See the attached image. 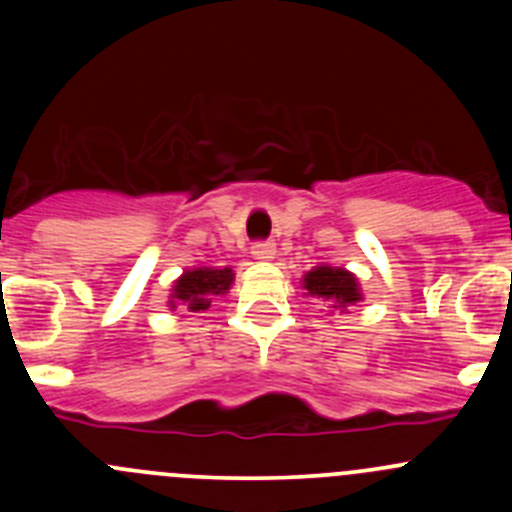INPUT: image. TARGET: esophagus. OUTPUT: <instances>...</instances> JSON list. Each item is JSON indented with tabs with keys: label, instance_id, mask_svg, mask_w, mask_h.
<instances>
[{
	"label": "esophagus",
	"instance_id": "esophagus-1",
	"mask_svg": "<svg viewBox=\"0 0 512 512\" xmlns=\"http://www.w3.org/2000/svg\"><path fill=\"white\" fill-rule=\"evenodd\" d=\"M275 252H277L275 242H270V240L252 245V257H255V260H260V262H270L272 257H275Z\"/></svg>",
	"mask_w": 512,
	"mask_h": 512
}]
</instances>
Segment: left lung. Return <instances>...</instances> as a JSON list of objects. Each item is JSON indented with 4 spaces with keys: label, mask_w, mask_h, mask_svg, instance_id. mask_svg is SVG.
Listing matches in <instances>:
<instances>
[{
    "label": "left lung",
    "mask_w": 512,
    "mask_h": 512,
    "mask_svg": "<svg viewBox=\"0 0 512 512\" xmlns=\"http://www.w3.org/2000/svg\"><path fill=\"white\" fill-rule=\"evenodd\" d=\"M302 289L307 297H317L322 299V302H327L332 314H347V309L352 307V304L364 299L356 275L344 270V267L332 265L312 267V270L302 277Z\"/></svg>",
    "instance_id": "left-lung-1"
}]
</instances>
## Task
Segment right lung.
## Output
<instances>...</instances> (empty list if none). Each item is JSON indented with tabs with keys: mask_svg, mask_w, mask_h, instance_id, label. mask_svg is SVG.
<instances>
[{
	"mask_svg": "<svg viewBox=\"0 0 512 512\" xmlns=\"http://www.w3.org/2000/svg\"><path fill=\"white\" fill-rule=\"evenodd\" d=\"M235 282L232 267H190L173 282L170 289L168 307L188 309V312H205L213 302V297L227 294V289Z\"/></svg>",
	"mask_w": 512,
	"mask_h": 512,
	"instance_id": "obj_1",
	"label": "right lung"
}]
</instances>
